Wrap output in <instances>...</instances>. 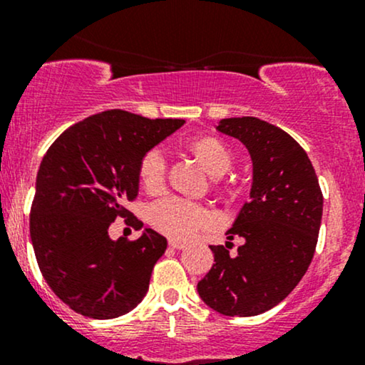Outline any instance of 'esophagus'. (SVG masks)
Masks as SVG:
<instances>
[{
	"instance_id": "obj_1",
	"label": "esophagus",
	"mask_w": 365,
	"mask_h": 365,
	"mask_svg": "<svg viewBox=\"0 0 365 365\" xmlns=\"http://www.w3.org/2000/svg\"><path fill=\"white\" fill-rule=\"evenodd\" d=\"M168 245L171 247V249H177V250H182V249H185V244H183V242H178V240H170L168 242Z\"/></svg>"
}]
</instances>
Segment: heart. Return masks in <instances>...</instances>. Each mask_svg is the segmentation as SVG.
I'll use <instances>...</instances> for the list:
<instances>
[{
    "instance_id": "heart-1",
    "label": "heart",
    "mask_w": 365,
    "mask_h": 365,
    "mask_svg": "<svg viewBox=\"0 0 365 365\" xmlns=\"http://www.w3.org/2000/svg\"><path fill=\"white\" fill-rule=\"evenodd\" d=\"M192 153L199 159L200 165L209 173L223 175L232 165V153L221 140L212 137H202L190 144ZM140 185L149 194H158L165 188L166 182V156L161 149H153L144 154L139 165ZM149 221L154 228L165 235L185 240L195 232L209 225L211 212L200 204L183 199V197L168 195L150 204Z\"/></svg>"
}]
</instances>
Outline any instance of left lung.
<instances>
[{"mask_svg": "<svg viewBox=\"0 0 365 365\" xmlns=\"http://www.w3.org/2000/svg\"><path fill=\"white\" fill-rule=\"evenodd\" d=\"M217 132L235 137L252 159L249 202L226 238H244L237 254L230 242L211 245L215 264L197 283L199 297L225 316H257L278 305L299 284L316 250L322 194L316 171L299 142L254 116L225 118Z\"/></svg>", "mask_w": 365, "mask_h": 365, "instance_id": "obj_1", "label": "left lung"}]
</instances>
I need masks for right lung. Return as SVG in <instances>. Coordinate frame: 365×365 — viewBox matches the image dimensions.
<instances>
[{"label": "right lung", "instance_id": "obj_1", "mask_svg": "<svg viewBox=\"0 0 365 365\" xmlns=\"http://www.w3.org/2000/svg\"><path fill=\"white\" fill-rule=\"evenodd\" d=\"M185 123L123 110L89 116L61 133L41 161L31 209V240L46 283L75 312L123 316L142 302L166 238L145 228L133 242L110 238L125 202L139 194L145 153ZM128 223L142 228L137 217Z\"/></svg>", "mask_w": 365, "mask_h": 365}]
</instances>
